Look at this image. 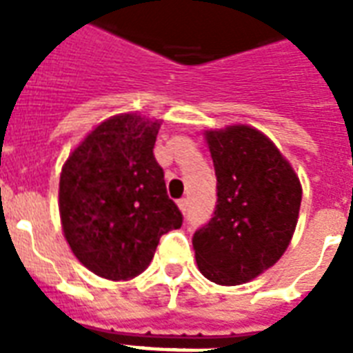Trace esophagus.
<instances>
[{
	"instance_id": "34e87169",
	"label": "esophagus",
	"mask_w": 353,
	"mask_h": 353,
	"mask_svg": "<svg viewBox=\"0 0 353 353\" xmlns=\"http://www.w3.org/2000/svg\"><path fill=\"white\" fill-rule=\"evenodd\" d=\"M177 207H179V210H181V212H187L188 201L185 198H181V199H179V201H177Z\"/></svg>"
}]
</instances>
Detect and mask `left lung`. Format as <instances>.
Masks as SVG:
<instances>
[{"mask_svg":"<svg viewBox=\"0 0 353 353\" xmlns=\"http://www.w3.org/2000/svg\"><path fill=\"white\" fill-rule=\"evenodd\" d=\"M216 170L214 216L192 238L198 269L220 285L251 282L291 243L302 201L301 179L260 130L232 124L205 130Z\"/></svg>","mask_w":353,"mask_h":353,"instance_id":"1","label":"left lung"}]
</instances>
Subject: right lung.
<instances>
[{
  "label": "right lung",
  "instance_id": "1",
  "mask_svg": "<svg viewBox=\"0 0 353 353\" xmlns=\"http://www.w3.org/2000/svg\"><path fill=\"white\" fill-rule=\"evenodd\" d=\"M163 121L119 113L97 124L60 174L62 231L79 262L102 279L132 280L183 216L168 198L154 144Z\"/></svg>",
  "mask_w": 353,
  "mask_h": 353
}]
</instances>
